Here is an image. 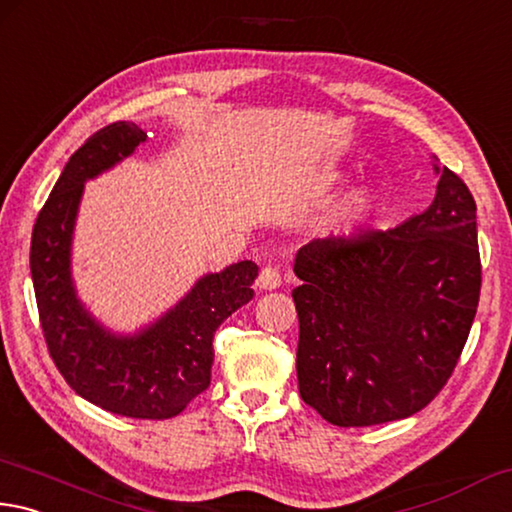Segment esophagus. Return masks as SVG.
I'll return each mask as SVG.
<instances>
[{
    "mask_svg": "<svg viewBox=\"0 0 512 512\" xmlns=\"http://www.w3.org/2000/svg\"><path fill=\"white\" fill-rule=\"evenodd\" d=\"M281 283H283L281 272L276 270V267H263L261 274H258V281H256V285L261 290H276V288H281Z\"/></svg>",
    "mask_w": 512,
    "mask_h": 512,
    "instance_id": "34e87169",
    "label": "esophagus"
}]
</instances>
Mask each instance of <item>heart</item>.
<instances>
[{
	"mask_svg": "<svg viewBox=\"0 0 512 512\" xmlns=\"http://www.w3.org/2000/svg\"><path fill=\"white\" fill-rule=\"evenodd\" d=\"M375 209V193L369 186H357L330 206L324 218V231L330 236H353L360 231Z\"/></svg>",
	"mask_w": 512,
	"mask_h": 512,
	"instance_id": "heart-1",
	"label": "heart"
}]
</instances>
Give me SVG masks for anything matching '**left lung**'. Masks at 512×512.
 Listing matches in <instances>:
<instances>
[{
  "label": "left lung",
  "mask_w": 512,
  "mask_h": 512,
  "mask_svg": "<svg viewBox=\"0 0 512 512\" xmlns=\"http://www.w3.org/2000/svg\"><path fill=\"white\" fill-rule=\"evenodd\" d=\"M438 173L425 213L317 238L294 261L299 393L337 427L425 409L468 342L481 292L477 204L459 175Z\"/></svg>",
  "instance_id": "left-lung-1"
}]
</instances>
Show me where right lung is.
<instances>
[{"instance_id": "right-lung-1", "label": "right lung", "mask_w": 512, "mask_h": 512, "mask_svg": "<svg viewBox=\"0 0 512 512\" xmlns=\"http://www.w3.org/2000/svg\"><path fill=\"white\" fill-rule=\"evenodd\" d=\"M146 141L139 125L119 121L94 132L58 177L31 238V279L44 342L80 398L112 414L166 420L209 389L213 335L251 301L258 265L240 261L206 274L157 324L134 337L105 333L71 285L69 249L85 179L103 173Z\"/></svg>"}]
</instances>
